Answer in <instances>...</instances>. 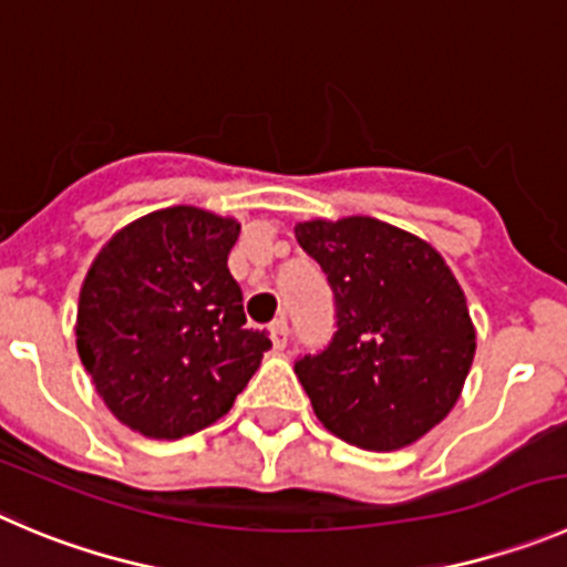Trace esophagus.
<instances>
[{
  "label": "esophagus",
  "instance_id": "34e87169",
  "mask_svg": "<svg viewBox=\"0 0 567 567\" xmlns=\"http://www.w3.org/2000/svg\"><path fill=\"white\" fill-rule=\"evenodd\" d=\"M268 332H271L274 349H277V352L279 349H285V343H288V321L277 319L271 327H268Z\"/></svg>",
  "mask_w": 567,
  "mask_h": 567
}]
</instances>
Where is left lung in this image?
I'll return each mask as SVG.
<instances>
[{
  "label": "left lung",
  "mask_w": 567,
  "mask_h": 567,
  "mask_svg": "<svg viewBox=\"0 0 567 567\" xmlns=\"http://www.w3.org/2000/svg\"><path fill=\"white\" fill-rule=\"evenodd\" d=\"M296 240L327 274L336 332L296 361L316 416L363 451H400L451 414L475 355L467 299L442 254L374 218L308 220Z\"/></svg>",
  "instance_id": "1"
}]
</instances>
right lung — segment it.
Returning a JSON list of instances; mask_svg holds the SVG:
<instances>
[{
  "label": "right lung",
  "instance_id": "right-lung-1",
  "mask_svg": "<svg viewBox=\"0 0 567 567\" xmlns=\"http://www.w3.org/2000/svg\"><path fill=\"white\" fill-rule=\"evenodd\" d=\"M240 224L171 206L116 231L78 301V355L131 431L182 439L231 409L271 349L229 274Z\"/></svg>",
  "mask_w": 567,
  "mask_h": 567
}]
</instances>
